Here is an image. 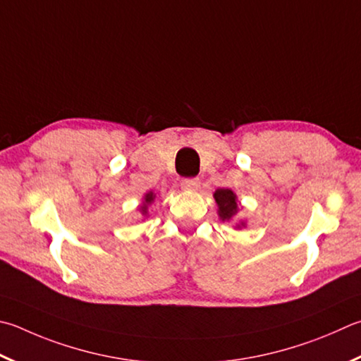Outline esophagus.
I'll use <instances>...</instances> for the list:
<instances>
[{
    "mask_svg": "<svg viewBox=\"0 0 361 361\" xmlns=\"http://www.w3.org/2000/svg\"><path fill=\"white\" fill-rule=\"evenodd\" d=\"M181 188L185 189V191L194 192L200 188V181H199V178H186V180L181 181Z\"/></svg>",
    "mask_w": 361,
    "mask_h": 361,
    "instance_id": "esophagus-1",
    "label": "esophagus"
}]
</instances>
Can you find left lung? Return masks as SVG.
<instances>
[{
    "instance_id": "8db88e82",
    "label": "left lung",
    "mask_w": 361,
    "mask_h": 361,
    "mask_svg": "<svg viewBox=\"0 0 361 361\" xmlns=\"http://www.w3.org/2000/svg\"><path fill=\"white\" fill-rule=\"evenodd\" d=\"M214 202L216 205H218V216L222 222H231L233 221L235 216L238 214L240 212V202L237 194H235L232 189H226V188H221V189H216L214 194ZM246 227V221H237L235 222V228H243Z\"/></svg>"
}]
</instances>
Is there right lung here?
Returning a JSON list of instances; mask_svg holds the SVG:
<instances>
[{
  "mask_svg": "<svg viewBox=\"0 0 361 361\" xmlns=\"http://www.w3.org/2000/svg\"><path fill=\"white\" fill-rule=\"evenodd\" d=\"M154 199H156V194L153 192V191H148L145 195H143V199H142V203L139 205V212H140V214L143 216V219L145 218H148V208H149V205H152V203L154 202ZM142 219V221H143Z\"/></svg>",
  "mask_w": 361,
  "mask_h": 361,
  "instance_id": "right-lung-1",
  "label": "right lung"
}]
</instances>
